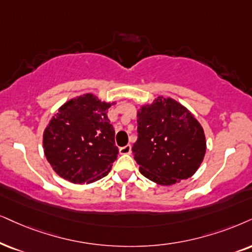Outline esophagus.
Segmentation results:
<instances>
[{
    "instance_id": "34e87169",
    "label": "esophagus",
    "mask_w": 252,
    "mask_h": 252,
    "mask_svg": "<svg viewBox=\"0 0 252 252\" xmlns=\"http://www.w3.org/2000/svg\"><path fill=\"white\" fill-rule=\"evenodd\" d=\"M120 154L121 155H129V154H131V145L126 144V146H122V148L120 149Z\"/></svg>"
}]
</instances>
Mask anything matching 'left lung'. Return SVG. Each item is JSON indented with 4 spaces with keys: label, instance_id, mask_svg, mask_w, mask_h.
Segmentation results:
<instances>
[{
    "label": "left lung",
    "instance_id": "obj_1",
    "mask_svg": "<svg viewBox=\"0 0 252 252\" xmlns=\"http://www.w3.org/2000/svg\"><path fill=\"white\" fill-rule=\"evenodd\" d=\"M138 138L133 158L143 176L156 184L171 186L189 179L206 154L201 124L183 104L158 96L137 111Z\"/></svg>",
    "mask_w": 252,
    "mask_h": 252
}]
</instances>
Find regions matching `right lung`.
<instances>
[{"label":"right lung","mask_w":252,"mask_h":252,"mask_svg":"<svg viewBox=\"0 0 252 252\" xmlns=\"http://www.w3.org/2000/svg\"><path fill=\"white\" fill-rule=\"evenodd\" d=\"M115 102L87 93L67 101L44 130V154L58 176L73 184L94 183L110 171L119 155L107 113Z\"/></svg>","instance_id":"1"}]
</instances>
